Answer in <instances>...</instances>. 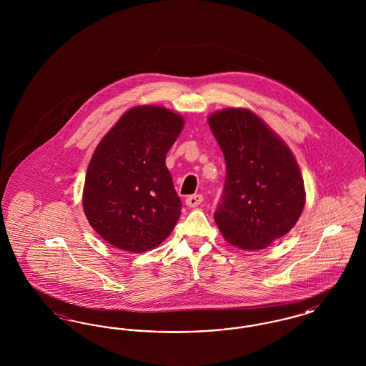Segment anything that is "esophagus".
I'll return each instance as SVG.
<instances>
[{"instance_id": "34e87169", "label": "esophagus", "mask_w": 366, "mask_h": 366, "mask_svg": "<svg viewBox=\"0 0 366 366\" xmlns=\"http://www.w3.org/2000/svg\"><path fill=\"white\" fill-rule=\"evenodd\" d=\"M202 202H203V196L202 194H191L185 200L188 207H197V206L202 204Z\"/></svg>"}]
</instances>
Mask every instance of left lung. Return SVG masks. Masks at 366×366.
Here are the masks:
<instances>
[{"label":"left lung","instance_id":"8db88e82","mask_svg":"<svg viewBox=\"0 0 366 366\" xmlns=\"http://www.w3.org/2000/svg\"><path fill=\"white\" fill-rule=\"evenodd\" d=\"M209 126L227 163L215 224L227 243L263 249L295 227L306 203L299 164L288 145L247 108H225Z\"/></svg>","mask_w":366,"mask_h":366}]
</instances>
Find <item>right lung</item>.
Masks as SVG:
<instances>
[{"label": "right lung", "instance_id": "obj_1", "mask_svg": "<svg viewBox=\"0 0 366 366\" xmlns=\"http://www.w3.org/2000/svg\"><path fill=\"white\" fill-rule=\"evenodd\" d=\"M184 118L160 105L126 111L87 166L82 204L107 243L133 254L154 249L173 232L181 200L166 155Z\"/></svg>", "mask_w": 366, "mask_h": 366}]
</instances>
